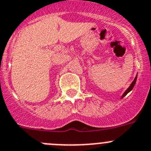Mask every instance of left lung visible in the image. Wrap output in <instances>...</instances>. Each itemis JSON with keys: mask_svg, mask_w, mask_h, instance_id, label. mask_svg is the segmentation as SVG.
I'll list each match as a JSON object with an SVG mask.
<instances>
[{"mask_svg": "<svg viewBox=\"0 0 151 151\" xmlns=\"http://www.w3.org/2000/svg\"><path fill=\"white\" fill-rule=\"evenodd\" d=\"M136 79H137V75H136V77H135L134 80H133V82H132V83L130 84V86H129V88H128L127 89L126 91H124V94H123V95H122V98H123L124 97V96H126V95H127L128 93H129V91H131V90L133 89V87H134V86H135V84H136Z\"/></svg>", "mask_w": 151, "mask_h": 151, "instance_id": "1", "label": "left lung"}]
</instances>
